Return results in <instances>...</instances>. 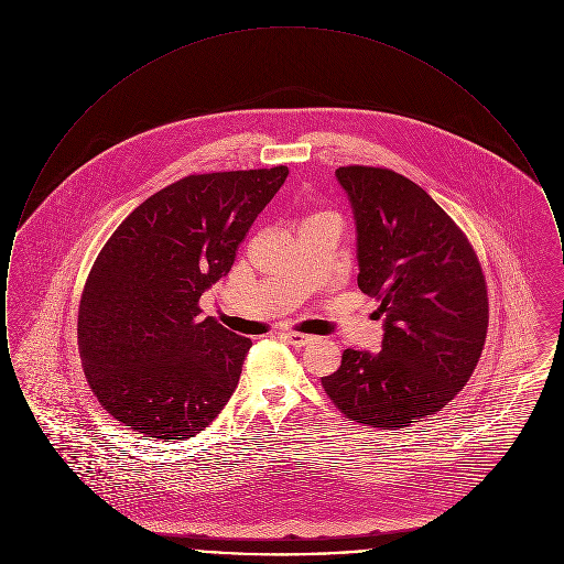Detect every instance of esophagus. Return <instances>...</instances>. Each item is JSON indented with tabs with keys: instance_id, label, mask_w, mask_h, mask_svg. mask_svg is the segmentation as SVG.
Segmentation results:
<instances>
[{
	"instance_id": "34e87169",
	"label": "esophagus",
	"mask_w": 564,
	"mask_h": 564,
	"mask_svg": "<svg viewBox=\"0 0 564 564\" xmlns=\"http://www.w3.org/2000/svg\"><path fill=\"white\" fill-rule=\"evenodd\" d=\"M283 338H285L290 345H294V347H306V345H311V343L315 340V336L300 334V332H288V334H283Z\"/></svg>"
}]
</instances>
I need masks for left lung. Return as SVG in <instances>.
<instances>
[{"instance_id": "1", "label": "left lung", "mask_w": 564, "mask_h": 564, "mask_svg": "<svg viewBox=\"0 0 564 564\" xmlns=\"http://www.w3.org/2000/svg\"><path fill=\"white\" fill-rule=\"evenodd\" d=\"M357 224L359 290L384 317L382 350L347 349L323 391L350 421L395 431L440 412L474 375L488 290L467 235L430 194L382 166L336 169Z\"/></svg>"}]
</instances>
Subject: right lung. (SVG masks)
Returning a JSON list of instances; mask_svg holds the SVG:
<instances>
[{"mask_svg":"<svg viewBox=\"0 0 564 564\" xmlns=\"http://www.w3.org/2000/svg\"><path fill=\"white\" fill-rule=\"evenodd\" d=\"M288 166L188 175L145 198L99 251L78 308L86 382L120 425L156 440L205 430L235 393L251 340L203 317Z\"/></svg>","mask_w":564,"mask_h":564,"instance_id":"right-lung-1","label":"right lung"}]
</instances>
